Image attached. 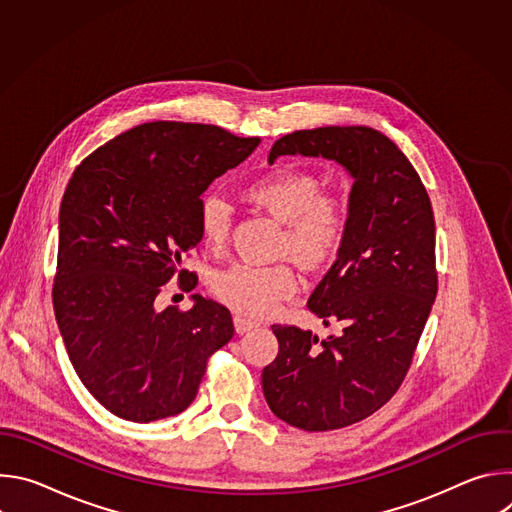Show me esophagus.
Returning <instances> with one entry per match:
<instances>
[{
  "mask_svg": "<svg viewBox=\"0 0 512 512\" xmlns=\"http://www.w3.org/2000/svg\"><path fill=\"white\" fill-rule=\"evenodd\" d=\"M233 322H235L237 334H245V332H249V330H253V328L259 326V322H255V320H251V318H247V316H243V314H235Z\"/></svg>",
  "mask_w": 512,
  "mask_h": 512,
  "instance_id": "34e87169",
  "label": "esophagus"
}]
</instances>
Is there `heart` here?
Segmentation results:
<instances>
[{
	"label": "heart",
	"instance_id": "heart-1",
	"mask_svg": "<svg viewBox=\"0 0 512 512\" xmlns=\"http://www.w3.org/2000/svg\"><path fill=\"white\" fill-rule=\"evenodd\" d=\"M245 196L285 223L283 251L304 265H320L342 243L348 206L338 194L322 192V182L300 168H275L253 180ZM233 208L218 192H206L198 206L200 241L221 251L229 239ZM298 277L287 265L233 263L212 275V291L239 312L261 316L294 296Z\"/></svg>",
	"mask_w": 512,
	"mask_h": 512
}]
</instances>
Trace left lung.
<instances>
[{
	"label": "left lung",
	"mask_w": 512,
	"mask_h": 512,
	"mask_svg": "<svg viewBox=\"0 0 512 512\" xmlns=\"http://www.w3.org/2000/svg\"><path fill=\"white\" fill-rule=\"evenodd\" d=\"M281 156L332 160L354 184L336 261L308 300L312 314L342 332L320 340L271 326L279 352L263 369V395L298 429H340L381 409L409 371L437 294L433 210L407 156L377 129L294 131L267 160Z\"/></svg>",
	"instance_id": "left-lung-1"
}]
</instances>
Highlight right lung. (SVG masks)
<instances>
[{
	"label": "right lung",
	"instance_id": "obj_1",
	"mask_svg": "<svg viewBox=\"0 0 512 512\" xmlns=\"http://www.w3.org/2000/svg\"><path fill=\"white\" fill-rule=\"evenodd\" d=\"M259 137L178 121L137 125L95 150L68 180L58 212L54 314L68 358L113 415L148 423L182 413L206 358L235 334L231 312L192 296L158 310L182 257L200 243L198 206L214 178L245 162Z\"/></svg>",
	"mask_w": 512,
	"mask_h": 512
}]
</instances>
